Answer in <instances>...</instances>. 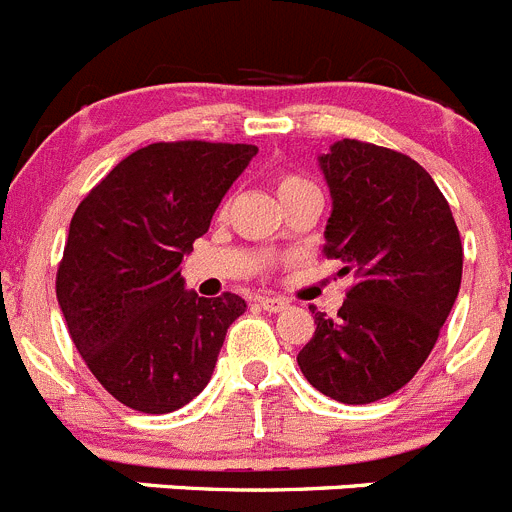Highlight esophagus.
I'll return each mask as SVG.
<instances>
[{"instance_id":"1","label":"esophagus","mask_w":512,"mask_h":512,"mask_svg":"<svg viewBox=\"0 0 512 512\" xmlns=\"http://www.w3.org/2000/svg\"><path fill=\"white\" fill-rule=\"evenodd\" d=\"M260 306L270 313H280L288 308V301H285V298H275V296H262Z\"/></svg>"}]
</instances>
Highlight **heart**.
I'll use <instances>...</instances> for the list:
<instances>
[{
	"label": "heart",
	"instance_id": "1",
	"mask_svg": "<svg viewBox=\"0 0 512 512\" xmlns=\"http://www.w3.org/2000/svg\"><path fill=\"white\" fill-rule=\"evenodd\" d=\"M303 178H298V176H290V173H285V176H280L278 178V196H285V193L288 191H293V188H298V186H303Z\"/></svg>",
	"mask_w": 512,
	"mask_h": 512
}]
</instances>
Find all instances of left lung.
I'll list each match as a JSON object with an SVG mask.
<instances>
[{"label":"left lung","instance_id":"obj_1","mask_svg":"<svg viewBox=\"0 0 512 512\" xmlns=\"http://www.w3.org/2000/svg\"><path fill=\"white\" fill-rule=\"evenodd\" d=\"M331 193L324 255L354 273L336 319L313 313L298 367L319 393L375 403L421 370L462 285V239L444 193L408 155L339 140L319 158Z\"/></svg>","mask_w":512,"mask_h":512}]
</instances>
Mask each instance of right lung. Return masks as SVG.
<instances>
[{
  "mask_svg": "<svg viewBox=\"0 0 512 512\" xmlns=\"http://www.w3.org/2000/svg\"><path fill=\"white\" fill-rule=\"evenodd\" d=\"M255 155V145L153 142L73 214L55 296L86 367L132 411L170 413L196 398L245 313L234 293L186 290L181 262Z\"/></svg>",
  "mask_w": 512,
  "mask_h": 512,
  "instance_id": "add662e5",
  "label": "right lung"
}]
</instances>
